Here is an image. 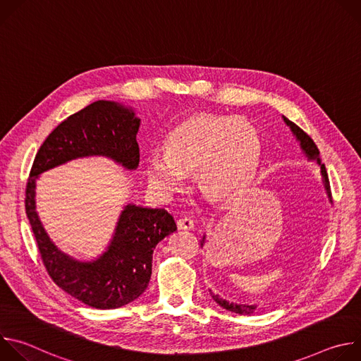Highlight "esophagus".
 Wrapping results in <instances>:
<instances>
[{"mask_svg":"<svg viewBox=\"0 0 361 361\" xmlns=\"http://www.w3.org/2000/svg\"><path fill=\"white\" fill-rule=\"evenodd\" d=\"M177 226L183 230H192L194 228V220L188 216H184L177 220Z\"/></svg>","mask_w":361,"mask_h":361,"instance_id":"esophagus-1","label":"esophagus"}]
</instances>
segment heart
Listing matches in <instances>:
<instances>
[{"instance_id": "b5f03b06", "label": "heart", "mask_w": 361, "mask_h": 361, "mask_svg": "<svg viewBox=\"0 0 361 361\" xmlns=\"http://www.w3.org/2000/svg\"><path fill=\"white\" fill-rule=\"evenodd\" d=\"M262 154V138L247 120L234 116L197 114L181 121L167 137L166 148L145 159L154 190L173 194L195 171L200 188L214 198H231L251 181Z\"/></svg>"}]
</instances>
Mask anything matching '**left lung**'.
Returning a JSON list of instances; mask_svg holds the SVG:
<instances>
[{"instance_id": "obj_1", "label": "left lung", "mask_w": 361, "mask_h": 361, "mask_svg": "<svg viewBox=\"0 0 361 361\" xmlns=\"http://www.w3.org/2000/svg\"><path fill=\"white\" fill-rule=\"evenodd\" d=\"M284 121H286V124L291 128V131L295 134V137H297V140L300 141V144H301V148L304 149V152L307 154L308 156V159H312V160H317V163L320 164V169H322V174H323V177H324V184H326V190H327V192H329V197L331 198V188H330V181H329V176H327V171H326V167H324V164H322L320 163V159H319V154H320V151H319V148H317V145H316V142L313 141V138L308 135L305 131H302L297 124H294L293 121H290L288 118H286L284 117ZM202 243H204V238H202ZM202 243H201V245H202ZM210 294H212V297H213V300L219 304V305H221L223 308H226V310H228V312H233V313H237V314H251L254 310H255V307L254 305H247V304H235V302H228V301H226V300H223V298H220L219 295H216L212 290H210Z\"/></svg>"}]
</instances>
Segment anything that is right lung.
Here are the masks:
<instances>
[{
	"mask_svg": "<svg viewBox=\"0 0 361 361\" xmlns=\"http://www.w3.org/2000/svg\"><path fill=\"white\" fill-rule=\"evenodd\" d=\"M134 113L111 101H95L59 124L39 147L25 187V212L42 264L53 281L84 304L109 310L138 298L151 277L152 251L177 226L164 209L128 204L107 252L80 263L61 252L44 231L35 212V180L53 167L85 156H107L126 169L140 163Z\"/></svg>",
	"mask_w": 361,
	"mask_h": 361,
	"instance_id": "add662e5",
	"label": "right lung"
}]
</instances>
